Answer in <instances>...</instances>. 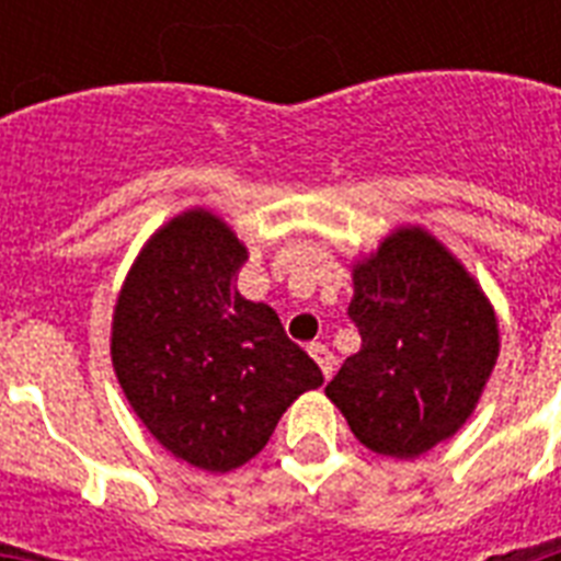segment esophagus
Instances as JSON below:
<instances>
[{
	"mask_svg": "<svg viewBox=\"0 0 561 561\" xmlns=\"http://www.w3.org/2000/svg\"><path fill=\"white\" fill-rule=\"evenodd\" d=\"M308 352H311V358L317 360V367L323 369L325 378H332V373H334V355H332V350H329L325 343H311V346H308Z\"/></svg>",
	"mask_w": 561,
	"mask_h": 561,
	"instance_id": "34e87169",
	"label": "esophagus"
}]
</instances>
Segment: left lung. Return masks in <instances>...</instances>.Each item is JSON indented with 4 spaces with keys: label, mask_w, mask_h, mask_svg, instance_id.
Listing matches in <instances>:
<instances>
[{
    "label": "left lung",
    "mask_w": 561,
    "mask_h": 561,
    "mask_svg": "<svg viewBox=\"0 0 561 561\" xmlns=\"http://www.w3.org/2000/svg\"><path fill=\"white\" fill-rule=\"evenodd\" d=\"M360 350L325 396L369 451L413 460L474 413L497 364L495 308L457 255L422 227H399L352 264Z\"/></svg>",
    "instance_id": "left-lung-1"
}]
</instances>
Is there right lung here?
I'll list each match as a JSON object with an SVG mask.
<instances>
[{
    "label": "right lung",
    "instance_id": "add662e5",
    "mask_svg": "<svg viewBox=\"0 0 561 561\" xmlns=\"http://www.w3.org/2000/svg\"><path fill=\"white\" fill-rule=\"evenodd\" d=\"M244 241L194 206L162 224L118 290L110 358L125 399L178 460L215 474L262 451L323 373L264 302L238 294Z\"/></svg>",
    "mask_w": 561,
    "mask_h": 561
}]
</instances>
